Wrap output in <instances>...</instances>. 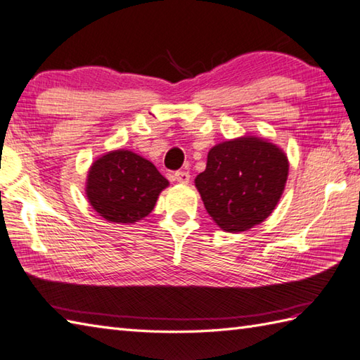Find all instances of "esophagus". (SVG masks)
Returning a JSON list of instances; mask_svg holds the SVG:
<instances>
[{
    "mask_svg": "<svg viewBox=\"0 0 360 360\" xmlns=\"http://www.w3.org/2000/svg\"><path fill=\"white\" fill-rule=\"evenodd\" d=\"M174 179L179 182V184H188L190 181V173L186 170H181V172H176L174 173Z\"/></svg>",
    "mask_w": 360,
    "mask_h": 360,
    "instance_id": "34e87169",
    "label": "esophagus"
}]
</instances>
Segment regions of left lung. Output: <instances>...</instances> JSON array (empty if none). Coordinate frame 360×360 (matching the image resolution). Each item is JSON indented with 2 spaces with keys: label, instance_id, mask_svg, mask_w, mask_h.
<instances>
[{
  "label": "left lung",
  "instance_id": "1",
  "mask_svg": "<svg viewBox=\"0 0 360 360\" xmlns=\"http://www.w3.org/2000/svg\"><path fill=\"white\" fill-rule=\"evenodd\" d=\"M289 162L277 145L244 136L215 145L195 186L212 219L226 232L263 223L278 204Z\"/></svg>",
  "mask_w": 360,
  "mask_h": 360
}]
</instances>
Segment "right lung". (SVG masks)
<instances>
[{"instance_id": "right-lung-1", "label": "right lung", "mask_w": 360, "mask_h": 360, "mask_svg": "<svg viewBox=\"0 0 360 360\" xmlns=\"http://www.w3.org/2000/svg\"><path fill=\"white\" fill-rule=\"evenodd\" d=\"M168 181L150 160L129 150H114L94 160L86 178V198L108 223L133 224L155 209Z\"/></svg>"}]
</instances>
